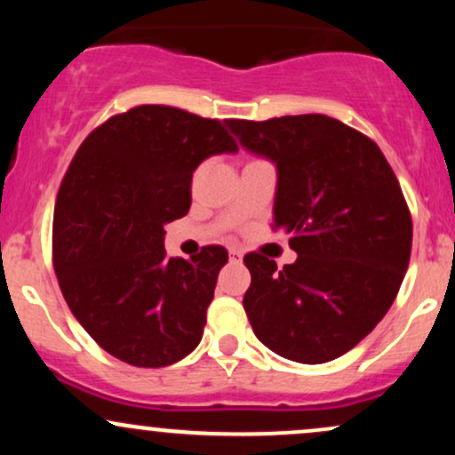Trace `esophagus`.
<instances>
[{"label":"esophagus","mask_w":455,"mask_h":455,"mask_svg":"<svg viewBox=\"0 0 455 455\" xmlns=\"http://www.w3.org/2000/svg\"><path fill=\"white\" fill-rule=\"evenodd\" d=\"M228 257H231V260H242L243 252L239 248H231V250H228Z\"/></svg>","instance_id":"1"}]
</instances>
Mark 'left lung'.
Here are the masks:
<instances>
[{
  "instance_id": "left-lung-1",
  "label": "left lung",
  "mask_w": 455,
  "mask_h": 455,
  "mask_svg": "<svg viewBox=\"0 0 455 455\" xmlns=\"http://www.w3.org/2000/svg\"><path fill=\"white\" fill-rule=\"evenodd\" d=\"M242 148L278 169L274 228L297 260L245 254V315L265 347L299 363L351 351L387 315L411 259L412 222L372 139L327 115L228 119Z\"/></svg>"
}]
</instances>
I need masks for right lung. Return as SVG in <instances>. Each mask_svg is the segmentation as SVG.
I'll return each mask as SVG.
<instances>
[{"mask_svg": "<svg viewBox=\"0 0 455 455\" xmlns=\"http://www.w3.org/2000/svg\"><path fill=\"white\" fill-rule=\"evenodd\" d=\"M235 151L222 122L162 104L113 115L78 148L57 192L53 265L72 315L113 357L164 368L201 342L228 254L169 259L164 224L190 210L196 166Z\"/></svg>", "mask_w": 455, "mask_h": 455, "instance_id": "1", "label": "right lung"}]
</instances>
